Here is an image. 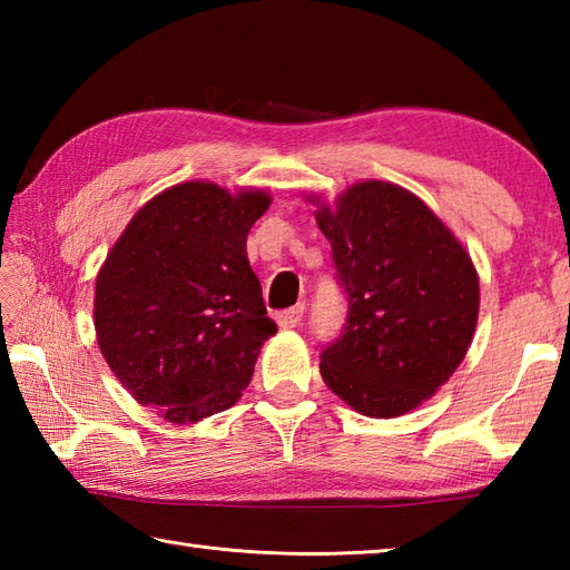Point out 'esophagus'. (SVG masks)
Listing matches in <instances>:
<instances>
[{
	"label": "esophagus",
	"instance_id": "1",
	"mask_svg": "<svg viewBox=\"0 0 570 570\" xmlns=\"http://www.w3.org/2000/svg\"><path fill=\"white\" fill-rule=\"evenodd\" d=\"M301 321H304V306L282 311V313H278V316H276L278 328H298Z\"/></svg>",
	"mask_w": 570,
	"mask_h": 570
}]
</instances>
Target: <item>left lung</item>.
<instances>
[{
  "label": "left lung",
  "mask_w": 570,
  "mask_h": 570,
  "mask_svg": "<svg viewBox=\"0 0 570 570\" xmlns=\"http://www.w3.org/2000/svg\"><path fill=\"white\" fill-rule=\"evenodd\" d=\"M316 223L347 294V325L321 353L328 390L370 419L421 406L453 377L472 343L480 278L468 249L414 193L357 180Z\"/></svg>",
  "instance_id": "8db88e82"
}]
</instances>
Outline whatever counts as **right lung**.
<instances>
[{
    "label": "right lung",
    "mask_w": 570,
    "mask_h": 570,
    "mask_svg": "<svg viewBox=\"0 0 570 570\" xmlns=\"http://www.w3.org/2000/svg\"><path fill=\"white\" fill-rule=\"evenodd\" d=\"M272 205L262 188L213 180L161 190L131 217L95 282V335L115 377L171 423L233 406L264 341L262 286L247 235Z\"/></svg>",
    "instance_id": "obj_1"
}]
</instances>
